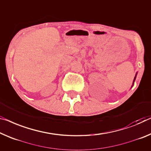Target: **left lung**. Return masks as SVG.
I'll return each mask as SVG.
<instances>
[{
  "label": "left lung",
  "instance_id": "8db88e82",
  "mask_svg": "<svg viewBox=\"0 0 151 151\" xmlns=\"http://www.w3.org/2000/svg\"><path fill=\"white\" fill-rule=\"evenodd\" d=\"M136 76H137V73H136V75H135V77H134V81H133V83H132V87H133V85H134V81H135V80H136Z\"/></svg>",
  "mask_w": 151,
  "mask_h": 151
}]
</instances>
